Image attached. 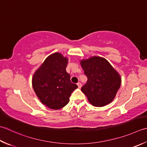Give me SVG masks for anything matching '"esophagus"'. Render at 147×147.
Listing matches in <instances>:
<instances>
[{
    "label": "esophagus",
    "instance_id": "esophagus-1",
    "mask_svg": "<svg viewBox=\"0 0 147 147\" xmlns=\"http://www.w3.org/2000/svg\"><path fill=\"white\" fill-rule=\"evenodd\" d=\"M77 85H78V88H81L82 87V83H77Z\"/></svg>",
    "mask_w": 147,
    "mask_h": 147
}]
</instances>
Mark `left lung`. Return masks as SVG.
Segmentation results:
<instances>
[{"mask_svg": "<svg viewBox=\"0 0 147 147\" xmlns=\"http://www.w3.org/2000/svg\"><path fill=\"white\" fill-rule=\"evenodd\" d=\"M81 65L88 78L82 91L88 101L97 107L110 103L121 84L119 74L107 60L99 57L82 60Z\"/></svg>", "mask_w": 147, "mask_h": 147, "instance_id": "1", "label": "left lung"}]
</instances>
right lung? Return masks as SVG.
Returning a JSON list of instances; mask_svg holds the SVG:
<instances>
[{"instance_id": "1", "label": "right lung", "mask_w": 147, "mask_h": 147, "mask_svg": "<svg viewBox=\"0 0 147 147\" xmlns=\"http://www.w3.org/2000/svg\"><path fill=\"white\" fill-rule=\"evenodd\" d=\"M68 60L59 53L51 55L36 71L32 86L43 105L59 110L67 104L72 92L78 88L66 72Z\"/></svg>"}]
</instances>
